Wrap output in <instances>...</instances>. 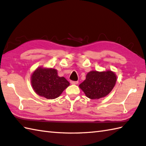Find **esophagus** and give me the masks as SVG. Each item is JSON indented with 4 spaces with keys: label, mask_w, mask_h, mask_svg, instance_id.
I'll use <instances>...</instances> for the list:
<instances>
[{
    "label": "esophagus",
    "mask_w": 146,
    "mask_h": 146,
    "mask_svg": "<svg viewBox=\"0 0 146 146\" xmlns=\"http://www.w3.org/2000/svg\"><path fill=\"white\" fill-rule=\"evenodd\" d=\"M70 83L71 84H74V85H76L78 84V81H71Z\"/></svg>",
    "instance_id": "34e87169"
}]
</instances>
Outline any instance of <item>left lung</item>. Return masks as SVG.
Returning <instances> with one entry per match:
<instances>
[{
	"instance_id": "1",
	"label": "left lung",
	"mask_w": 146,
	"mask_h": 146,
	"mask_svg": "<svg viewBox=\"0 0 146 146\" xmlns=\"http://www.w3.org/2000/svg\"><path fill=\"white\" fill-rule=\"evenodd\" d=\"M117 76L111 70L91 71L87 74L86 80L79 85L86 96L91 100L104 98L114 87Z\"/></svg>"
}]
</instances>
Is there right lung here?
Masks as SVG:
<instances>
[{
	"label": "right lung",
	"instance_id": "add662e5",
	"mask_svg": "<svg viewBox=\"0 0 146 146\" xmlns=\"http://www.w3.org/2000/svg\"><path fill=\"white\" fill-rule=\"evenodd\" d=\"M31 82L37 94L48 100L57 98L70 86V82L58 76L57 70L52 68L38 67L32 74Z\"/></svg>",
	"mask_w": 146,
	"mask_h": 146
}]
</instances>
